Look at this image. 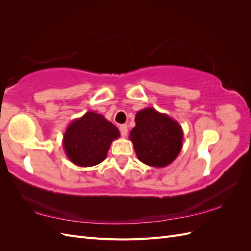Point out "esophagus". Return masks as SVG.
I'll use <instances>...</instances> for the list:
<instances>
[{
	"label": "esophagus",
	"mask_w": 251,
	"mask_h": 251,
	"mask_svg": "<svg viewBox=\"0 0 251 251\" xmlns=\"http://www.w3.org/2000/svg\"><path fill=\"white\" fill-rule=\"evenodd\" d=\"M119 131H120V134L123 137H126L127 135V126L126 125H121L119 126Z\"/></svg>",
	"instance_id": "esophagus-1"
}]
</instances>
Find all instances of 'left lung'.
I'll list each match as a JSON object with an SVG mask.
<instances>
[{
  "instance_id": "obj_1",
  "label": "left lung",
  "mask_w": 251,
  "mask_h": 251,
  "mask_svg": "<svg viewBox=\"0 0 251 251\" xmlns=\"http://www.w3.org/2000/svg\"><path fill=\"white\" fill-rule=\"evenodd\" d=\"M135 123L130 139L142 163L165 168L178 157L183 146V130L178 121L154 108H146L136 114Z\"/></svg>"
}]
</instances>
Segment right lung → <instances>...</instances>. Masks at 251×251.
I'll return each instance as SVG.
<instances>
[{
	"label": "right lung",
	"instance_id": "add662e5",
	"mask_svg": "<svg viewBox=\"0 0 251 251\" xmlns=\"http://www.w3.org/2000/svg\"><path fill=\"white\" fill-rule=\"evenodd\" d=\"M119 136L118 128L101 114L89 111L68 126L63 147L72 163L88 168L104 160L112 141Z\"/></svg>",
	"mask_w": 251,
	"mask_h": 251
}]
</instances>
